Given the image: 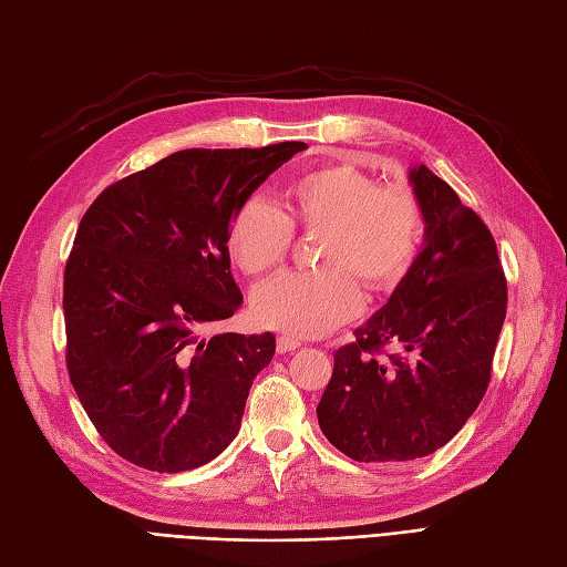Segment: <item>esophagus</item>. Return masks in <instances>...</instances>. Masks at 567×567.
<instances>
[{
	"label": "esophagus",
	"mask_w": 567,
	"mask_h": 567,
	"mask_svg": "<svg viewBox=\"0 0 567 567\" xmlns=\"http://www.w3.org/2000/svg\"><path fill=\"white\" fill-rule=\"evenodd\" d=\"M300 348V340L293 338V336H279L277 338V350L284 354V352H293Z\"/></svg>",
	"instance_id": "34e87169"
}]
</instances>
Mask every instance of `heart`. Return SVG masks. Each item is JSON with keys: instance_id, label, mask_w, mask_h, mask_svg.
Instances as JSON below:
<instances>
[{"instance_id": "obj_1", "label": "heart", "mask_w": 567, "mask_h": 567, "mask_svg": "<svg viewBox=\"0 0 567 567\" xmlns=\"http://www.w3.org/2000/svg\"><path fill=\"white\" fill-rule=\"evenodd\" d=\"M293 231L319 236V271L284 274L255 290L252 312L267 329L321 336L359 312V290L383 296L414 265L423 215L414 194L379 186L350 165H323L290 179L279 210L260 196L238 205L227 229V248L248 277L281 267Z\"/></svg>"}]
</instances>
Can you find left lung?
Returning <instances> with one entry per match:
<instances>
[{
	"label": "left lung",
	"instance_id": "obj_1",
	"mask_svg": "<svg viewBox=\"0 0 567 567\" xmlns=\"http://www.w3.org/2000/svg\"><path fill=\"white\" fill-rule=\"evenodd\" d=\"M423 248L388 302L333 354L317 406L321 433L359 463H402L444 447L489 385L506 319L496 244L454 188L425 165L409 169ZM385 344L402 355L379 358Z\"/></svg>",
	"mask_w": 567,
	"mask_h": 567
}]
</instances>
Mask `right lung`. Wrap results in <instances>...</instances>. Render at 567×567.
<instances>
[{"mask_svg": "<svg viewBox=\"0 0 567 567\" xmlns=\"http://www.w3.org/2000/svg\"><path fill=\"white\" fill-rule=\"evenodd\" d=\"M302 142L184 148L111 184L63 274L65 364L109 447L146 471L203 466L238 435L274 333L200 336L244 302L227 229Z\"/></svg>", "mask_w": 567, "mask_h": 567, "instance_id": "right-lung-1", "label": "right lung"}]
</instances>
